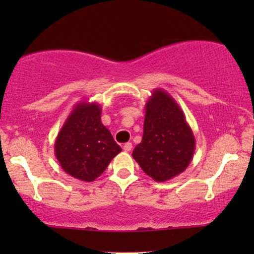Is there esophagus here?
<instances>
[{"label":"esophagus","instance_id":"obj_1","mask_svg":"<svg viewBox=\"0 0 254 254\" xmlns=\"http://www.w3.org/2000/svg\"><path fill=\"white\" fill-rule=\"evenodd\" d=\"M123 149H124V151H130L131 149H132V144H131L130 142H127V143H125L123 145Z\"/></svg>","mask_w":254,"mask_h":254}]
</instances>
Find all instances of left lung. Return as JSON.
<instances>
[{
    "mask_svg": "<svg viewBox=\"0 0 254 254\" xmlns=\"http://www.w3.org/2000/svg\"><path fill=\"white\" fill-rule=\"evenodd\" d=\"M196 148L193 132L177 101L164 89H154L145 104L143 137L132 157L147 176L166 182L183 173Z\"/></svg>",
    "mask_w": 254,
    "mask_h": 254,
    "instance_id": "1",
    "label": "left lung"
}]
</instances>
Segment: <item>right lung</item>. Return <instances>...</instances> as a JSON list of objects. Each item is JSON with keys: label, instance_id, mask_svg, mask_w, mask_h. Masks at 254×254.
<instances>
[{"label": "right lung", "instance_id": "1", "mask_svg": "<svg viewBox=\"0 0 254 254\" xmlns=\"http://www.w3.org/2000/svg\"><path fill=\"white\" fill-rule=\"evenodd\" d=\"M122 151L110 130L101 123V107L80 101L64 122L55 141V155L69 176L93 182Z\"/></svg>", "mask_w": 254, "mask_h": 254}]
</instances>
